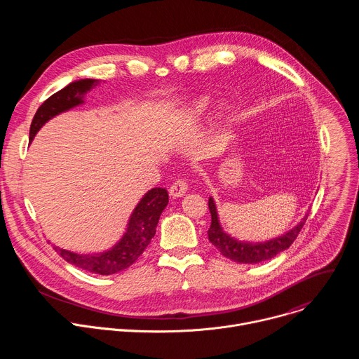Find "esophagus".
I'll return each mask as SVG.
<instances>
[{
  "label": "esophagus",
  "mask_w": 359,
  "mask_h": 359,
  "mask_svg": "<svg viewBox=\"0 0 359 359\" xmlns=\"http://www.w3.org/2000/svg\"><path fill=\"white\" fill-rule=\"evenodd\" d=\"M186 191H187V183H186L184 180L179 179V180H176V182L170 186V189H169V196H170L172 198H177V197H182Z\"/></svg>",
  "instance_id": "1"
}]
</instances>
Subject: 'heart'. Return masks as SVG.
Masks as SVG:
<instances>
[{
  "mask_svg": "<svg viewBox=\"0 0 359 359\" xmlns=\"http://www.w3.org/2000/svg\"><path fill=\"white\" fill-rule=\"evenodd\" d=\"M210 107H212V100L208 96L198 97L193 100L189 107L184 108V111L182 112V119L186 123H196L210 111Z\"/></svg>",
  "mask_w": 359,
  "mask_h": 359,
  "instance_id": "heart-1",
  "label": "heart"
}]
</instances>
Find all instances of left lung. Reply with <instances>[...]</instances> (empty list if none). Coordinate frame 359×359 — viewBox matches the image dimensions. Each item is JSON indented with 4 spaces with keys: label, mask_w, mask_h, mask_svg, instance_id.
I'll return each instance as SVG.
<instances>
[{
    "label": "left lung",
    "mask_w": 359,
    "mask_h": 359,
    "mask_svg": "<svg viewBox=\"0 0 359 359\" xmlns=\"http://www.w3.org/2000/svg\"><path fill=\"white\" fill-rule=\"evenodd\" d=\"M209 210L212 215V224H210V229L208 230L209 241L224 255V257L243 264H257V263L270 260L276 257L278 252L287 250L294 243L306 217H309V213H305L301 222L287 233L276 238L254 243V241L237 240L224 231L219 219V212H217V206L213 196L209 197Z\"/></svg>",
    "instance_id": "1"
}]
</instances>
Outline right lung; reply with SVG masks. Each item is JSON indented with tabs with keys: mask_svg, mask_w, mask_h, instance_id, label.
<instances>
[{
	"mask_svg": "<svg viewBox=\"0 0 359 359\" xmlns=\"http://www.w3.org/2000/svg\"><path fill=\"white\" fill-rule=\"evenodd\" d=\"M99 83L100 81L97 79L74 81L64 89L48 97L38 108L32 119L29 128V142L34 140L35 135L48 121L79 105H83L85 95ZM168 203L169 196L166 189L155 187L146 191L129 216L126 230L119 241L105 251L79 254L57 245L54 248L65 262L85 271L100 276L121 273L140 257V254L149 245L151 238L155 237L161 215L166 209Z\"/></svg>",
	"mask_w": 359,
	"mask_h": 359,
	"instance_id": "obj_1",
	"label": "right lung"
}]
</instances>
